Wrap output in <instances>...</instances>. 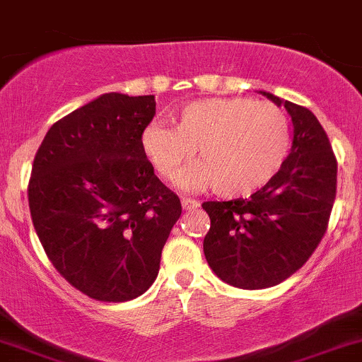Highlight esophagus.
Wrapping results in <instances>:
<instances>
[{
	"label": "esophagus",
	"mask_w": 362,
	"mask_h": 362,
	"mask_svg": "<svg viewBox=\"0 0 362 362\" xmlns=\"http://www.w3.org/2000/svg\"><path fill=\"white\" fill-rule=\"evenodd\" d=\"M199 203L196 202V199H191V198H182V208L184 210H194V208H198Z\"/></svg>",
	"instance_id": "34e87169"
}]
</instances>
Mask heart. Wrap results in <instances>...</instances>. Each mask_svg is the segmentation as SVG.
I'll return each mask as SVG.
<instances>
[{
    "label": "heart",
    "mask_w": 362,
    "mask_h": 362,
    "mask_svg": "<svg viewBox=\"0 0 362 362\" xmlns=\"http://www.w3.org/2000/svg\"><path fill=\"white\" fill-rule=\"evenodd\" d=\"M175 127L152 122L140 136L141 151L163 180L208 187L224 198H243L264 187L286 163L289 119L282 108L249 98L191 101L175 113Z\"/></svg>",
    "instance_id": "b5f03b06"
}]
</instances>
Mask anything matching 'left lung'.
<instances>
[{"label": "left lung", "mask_w": 362, "mask_h": 362, "mask_svg": "<svg viewBox=\"0 0 362 362\" xmlns=\"http://www.w3.org/2000/svg\"><path fill=\"white\" fill-rule=\"evenodd\" d=\"M286 107L293 147L279 173L249 199L206 202L203 242L211 272L238 289H266L298 272L327 229L337 198L338 164L329 138L308 108L261 90Z\"/></svg>", "instance_id": "1"}]
</instances>
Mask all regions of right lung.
<instances>
[{"mask_svg":"<svg viewBox=\"0 0 362 362\" xmlns=\"http://www.w3.org/2000/svg\"><path fill=\"white\" fill-rule=\"evenodd\" d=\"M154 96L101 94L57 120L35 156L33 226L54 268L98 301H129L154 284L182 214L140 145Z\"/></svg>","mask_w":362,"mask_h":362,"instance_id":"obj_1","label":"right lung"}]
</instances>
